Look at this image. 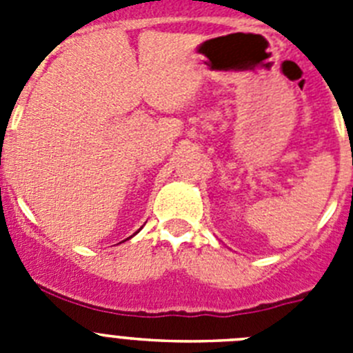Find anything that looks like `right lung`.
Instances as JSON below:
<instances>
[{
    "mask_svg": "<svg viewBox=\"0 0 353 353\" xmlns=\"http://www.w3.org/2000/svg\"><path fill=\"white\" fill-rule=\"evenodd\" d=\"M136 233H138V232H136Z\"/></svg>",
    "mask_w": 353,
    "mask_h": 353,
    "instance_id": "right-lung-1",
    "label": "right lung"
}]
</instances>
